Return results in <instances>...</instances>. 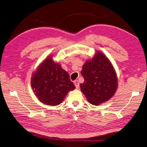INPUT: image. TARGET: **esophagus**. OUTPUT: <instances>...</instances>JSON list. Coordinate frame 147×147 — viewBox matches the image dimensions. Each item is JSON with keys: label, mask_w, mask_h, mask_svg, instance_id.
Masks as SVG:
<instances>
[{"label": "esophagus", "mask_w": 147, "mask_h": 147, "mask_svg": "<svg viewBox=\"0 0 147 147\" xmlns=\"http://www.w3.org/2000/svg\"><path fill=\"white\" fill-rule=\"evenodd\" d=\"M74 84L75 85V86H76V89H78V88H79V87H80V84H79V82H78V80L74 81Z\"/></svg>", "instance_id": "esophagus-1"}]
</instances>
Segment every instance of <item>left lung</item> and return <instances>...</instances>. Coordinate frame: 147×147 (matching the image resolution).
<instances>
[{
  "label": "left lung",
  "instance_id": "obj_1",
  "mask_svg": "<svg viewBox=\"0 0 147 147\" xmlns=\"http://www.w3.org/2000/svg\"><path fill=\"white\" fill-rule=\"evenodd\" d=\"M84 81L81 91L92 105H100L108 101L118 88V78L111 61L98 51L92 59L86 61L81 71Z\"/></svg>",
  "mask_w": 147,
  "mask_h": 147
}]
</instances>
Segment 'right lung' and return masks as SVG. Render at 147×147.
Segmentation results:
<instances>
[{
	"mask_svg": "<svg viewBox=\"0 0 147 147\" xmlns=\"http://www.w3.org/2000/svg\"><path fill=\"white\" fill-rule=\"evenodd\" d=\"M31 86L37 99L46 105L56 106L62 103L68 92L75 89L69 75L60 64L47 56L32 73Z\"/></svg>",
	"mask_w": 147,
	"mask_h": 147,
	"instance_id": "obj_1",
	"label": "right lung"
}]
</instances>
